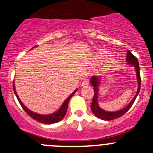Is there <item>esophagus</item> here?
Listing matches in <instances>:
<instances>
[{"label":"esophagus","instance_id":"obj_1","mask_svg":"<svg viewBox=\"0 0 153 153\" xmlns=\"http://www.w3.org/2000/svg\"><path fill=\"white\" fill-rule=\"evenodd\" d=\"M88 84H89V83H88V81L87 80V79H85V80L82 81V84H81V85H82V87H85V86H87Z\"/></svg>","mask_w":153,"mask_h":153}]
</instances>
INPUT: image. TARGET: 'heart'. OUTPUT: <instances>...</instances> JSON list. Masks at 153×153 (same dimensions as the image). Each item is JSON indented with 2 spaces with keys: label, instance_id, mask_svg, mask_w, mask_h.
I'll return each mask as SVG.
<instances>
[{
  "label": "heart",
  "instance_id": "heart-1",
  "mask_svg": "<svg viewBox=\"0 0 153 153\" xmlns=\"http://www.w3.org/2000/svg\"><path fill=\"white\" fill-rule=\"evenodd\" d=\"M110 53L107 50H100L95 54V60L97 62H103L110 58ZM117 62L114 59H109L106 61L104 66L107 68H110L114 67L116 65Z\"/></svg>",
  "mask_w": 153,
  "mask_h": 153
}]
</instances>
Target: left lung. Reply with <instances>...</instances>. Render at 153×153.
I'll list each match as a JSON object with an SVG mask.
<instances>
[{
    "label": "left lung",
    "instance_id": "1",
    "mask_svg": "<svg viewBox=\"0 0 153 153\" xmlns=\"http://www.w3.org/2000/svg\"><path fill=\"white\" fill-rule=\"evenodd\" d=\"M126 62H128V64L130 65H132L133 67H134L135 71H136V75H137V82H138V88L136 94L134 97V98L132 99V101L129 103V104L128 106H126L125 108L122 109L120 110H118V111L115 112H109L104 110L103 109H101V107L98 105V102H97V97H98V87H99L100 82H101V78L98 77V76H93L90 79V82H91V85L94 87V97H93L92 102L91 104V110L92 111V113H94V116L96 117H97L98 119H101L102 120H106V121H109V120H113V119H117L119 118L120 116H123L129 109L131 107V106L133 105L135 99H136L137 96L139 94L140 89V85H141V80H140V67H139V62H138L137 59L134 56L133 54L130 52L129 50H128L127 56H126Z\"/></svg>",
    "mask_w": 153,
    "mask_h": 153
}]
</instances>
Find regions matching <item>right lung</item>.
Masks as SVG:
<instances>
[{"label":"right lung","instance_id":"add662e5","mask_svg":"<svg viewBox=\"0 0 153 153\" xmlns=\"http://www.w3.org/2000/svg\"><path fill=\"white\" fill-rule=\"evenodd\" d=\"M37 46H34L33 48L36 47ZM32 48V49H33ZM76 89L75 91H74V92L69 96V97L64 101V103L62 104V105L61 106L60 108H59V110H57L56 112H55L54 113H52V114H49V115H41V114H38V113H34V112H32L31 110H30L29 109H27L25 106L23 104V103L22 102V101L20 100V98L19 97L18 94H17L16 91V88H15V85L13 84V91L14 93H15L17 99H18L19 102V104H21L22 107L23 108V110L27 113L28 116H30L32 119H34V120L36 121L39 122L40 123H43V124H47V125H50V124H53V123H56L58 122L61 121L64 117H65V114H66V112L68 110V103H69V101L71 100V98L72 97V96L75 94V92L76 91Z\"/></svg>","mask_w":153,"mask_h":153}]
</instances>
